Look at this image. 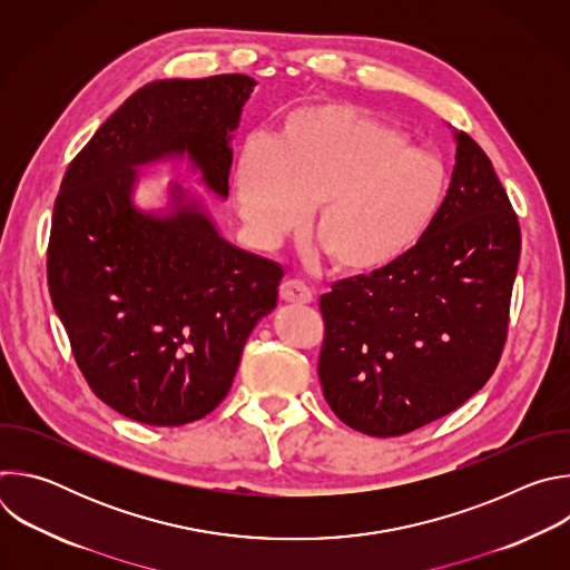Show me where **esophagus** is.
Instances as JSON below:
<instances>
[{
	"mask_svg": "<svg viewBox=\"0 0 570 570\" xmlns=\"http://www.w3.org/2000/svg\"><path fill=\"white\" fill-rule=\"evenodd\" d=\"M279 297H282L284 302L297 304V306L313 302L311 288H308L304 282H299V279H288V282H284V284L279 286Z\"/></svg>",
	"mask_w": 570,
	"mask_h": 570,
	"instance_id": "34e87169",
	"label": "esophagus"
}]
</instances>
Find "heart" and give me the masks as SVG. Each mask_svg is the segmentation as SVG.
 Listing matches in <instances>:
<instances>
[{"label":"heart","instance_id":"b5f03b06","mask_svg":"<svg viewBox=\"0 0 570 570\" xmlns=\"http://www.w3.org/2000/svg\"><path fill=\"white\" fill-rule=\"evenodd\" d=\"M444 194L438 157L411 148L387 121L334 101L288 112L273 144L253 137L234 167V196L257 238L273 243L297 229L315 205L313 234L350 275L409 257Z\"/></svg>","mask_w":570,"mask_h":570}]
</instances>
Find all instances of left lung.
<instances>
[{"instance_id": "left-lung-1", "label": "left lung", "mask_w": 570, "mask_h": 570, "mask_svg": "<svg viewBox=\"0 0 570 570\" xmlns=\"http://www.w3.org/2000/svg\"><path fill=\"white\" fill-rule=\"evenodd\" d=\"M453 135L451 185L420 246L320 297L324 399L372 438L460 409L494 374L508 338L519 218L490 157L466 132Z\"/></svg>"}]
</instances>
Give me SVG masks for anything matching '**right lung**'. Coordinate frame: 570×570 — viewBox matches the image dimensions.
<instances>
[{
    "instance_id": "add662e5",
    "label": "right lung",
    "mask_w": 570,
    "mask_h": 570,
    "mask_svg": "<svg viewBox=\"0 0 570 570\" xmlns=\"http://www.w3.org/2000/svg\"><path fill=\"white\" fill-rule=\"evenodd\" d=\"M246 73L153 80L95 132L53 205L47 284L92 392L128 420L183 426L229 392L282 266L227 243L183 187L171 212L135 207L137 167L189 157L227 198Z\"/></svg>"
}]
</instances>
